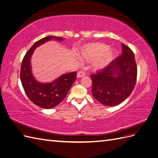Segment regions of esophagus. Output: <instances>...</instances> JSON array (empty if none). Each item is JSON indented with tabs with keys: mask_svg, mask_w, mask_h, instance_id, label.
Returning <instances> with one entry per match:
<instances>
[{
	"mask_svg": "<svg viewBox=\"0 0 158 158\" xmlns=\"http://www.w3.org/2000/svg\"><path fill=\"white\" fill-rule=\"evenodd\" d=\"M85 76V73L84 71H79L77 74V77L78 78H82Z\"/></svg>",
	"mask_w": 158,
	"mask_h": 158,
	"instance_id": "34e87169",
	"label": "esophagus"
}]
</instances>
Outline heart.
Returning a JSON list of instances; mask_svg holds the SVG:
<instances>
[{
  "mask_svg": "<svg viewBox=\"0 0 158 158\" xmlns=\"http://www.w3.org/2000/svg\"><path fill=\"white\" fill-rule=\"evenodd\" d=\"M108 49L109 47L103 44H89L83 47L81 55L84 60L88 62L95 60L94 63V68L102 69L109 64L113 58L114 52Z\"/></svg>",
  "mask_w": 158,
  "mask_h": 158,
  "instance_id": "1",
  "label": "heart"
}]
</instances>
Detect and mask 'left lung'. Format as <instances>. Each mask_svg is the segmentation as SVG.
<instances>
[{"label": "left lung", "instance_id": "obj_1", "mask_svg": "<svg viewBox=\"0 0 158 158\" xmlns=\"http://www.w3.org/2000/svg\"><path fill=\"white\" fill-rule=\"evenodd\" d=\"M122 55L90 76L92 92L99 102L115 106L131 94L137 79V65L133 51L122 44Z\"/></svg>", "mask_w": 158, "mask_h": 158}]
</instances>
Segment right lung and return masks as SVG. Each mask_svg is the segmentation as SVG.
<instances>
[{"mask_svg": "<svg viewBox=\"0 0 158 158\" xmlns=\"http://www.w3.org/2000/svg\"><path fill=\"white\" fill-rule=\"evenodd\" d=\"M52 38L62 40L60 37L47 36L35 42L23 56L21 69L20 80L24 92L31 102L44 109L56 107L66 97L76 78V72L63 74L54 82L49 84L37 82L31 72L30 58L35 47Z\"/></svg>", "mask_w": 158, "mask_h": 158, "instance_id": "add662e5", "label": "right lung"}]
</instances>
